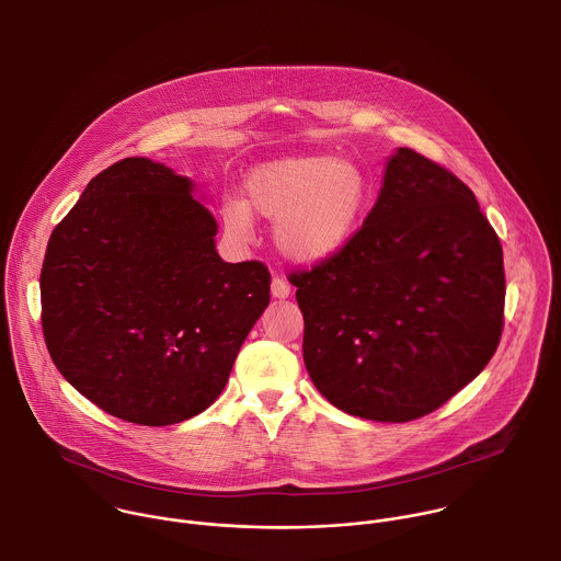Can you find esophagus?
Wrapping results in <instances>:
<instances>
[{"instance_id":"34e87169","label":"esophagus","mask_w":561,"mask_h":561,"mask_svg":"<svg viewBox=\"0 0 561 561\" xmlns=\"http://www.w3.org/2000/svg\"><path fill=\"white\" fill-rule=\"evenodd\" d=\"M271 295L275 299H286L290 295V284L286 282L284 275H279V273L273 275V279H271Z\"/></svg>"}]
</instances>
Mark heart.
Wrapping results in <instances>:
<instances>
[{"label":"heart","instance_id":"1","mask_svg":"<svg viewBox=\"0 0 561 561\" xmlns=\"http://www.w3.org/2000/svg\"><path fill=\"white\" fill-rule=\"evenodd\" d=\"M369 185L358 165L330 154L293 157L257 168L247 181V203L231 198L222 218L247 238L253 214L275 220V242L301 264L336 255L358 229Z\"/></svg>","mask_w":561,"mask_h":561}]
</instances>
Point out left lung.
Listing matches in <instances>:
<instances>
[{"mask_svg":"<svg viewBox=\"0 0 561 561\" xmlns=\"http://www.w3.org/2000/svg\"><path fill=\"white\" fill-rule=\"evenodd\" d=\"M288 282L314 387L363 420L437 411L485 369L505 325L494 227L455 172L413 148L391 157L352 240Z\"/></svg>","mask_w":561,"mask_h":561,"instance_id":"1","label":"left lung"}]
</instances>
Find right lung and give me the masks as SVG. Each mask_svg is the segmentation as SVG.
Listing matches in <instances>:
<instances>
[{"mask_svg":"<svg viewBox=\"0 0 561 561\" xmlns=\"http://www.w3.org/2000/svg\"><path fill=\"white\" fill-rule=\"evenodd\" d=\"M192 181L126 157L95 174L54 227L41 328L62 378L104 413L170 426L222 393L268 306L271 273L229 264Z\"/></svg>","mask_w":561,"mask_h":561,"instance_id":"obj_1","label":"right lung"}]
</instances>
